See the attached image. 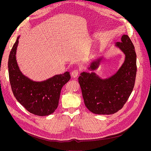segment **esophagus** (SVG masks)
Segmentation results:
<instances>
[{
  "label": "esophagus",
  "instance_id": "esophagus-1",
  "mask_svg": "<svg viewBox=\"0 0 151 151\" xmlns=\"http://www.w3.org/2000/svg\"><path fill=\"white\" fill-rule=\"evenodd\" d=\"M78 75V70H73L72 72H71V76H72L73 78H76Z\"/></svg>",
  "mask_w": 151,
  "mask_h": 151
}]
</instances>
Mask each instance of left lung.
I'll return each instance as SVG.
<instances>
[{
    "label": "left lung",
    "instance_id": "left-lung-1",
    "mask_svg": "<svg viewBox=\"0 0 151 151\" xmlns=\"http://www.w3.org/2000/svg\"><path fill=\"white\" fill-rule=\"evenodd\" d=\"M125 55L119 70L112 76L102 78L96 72L81 73L78 78L86 106L96 114H113L120 110L134 88L137 75V54L127 35H123L121 42L114 44ZM102 56L92 59L88 69L99 68Z\"/></svg>",
    "mask_w": 151,
    "mask_h": 151
}]
</instances>
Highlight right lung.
Segmentation results:
<instances>
[{"label": "right lung", "instance_id": "obj_1", "mask_svg": "<svg viewBox=\"0 0 151 151\" xmlns=\"http://www.w3.org/2000/svg\"><path fill=\"white\" fill-rule=\"evenodd\" d=\"M19 37L13 46L8 62L13 95L30 113L40 116L50 115L58 106L62 88L70 80V72L55 75L42 81H33L22 74L16 58Z\"/></svg>", "mask_w": 151, "mask_h": 151}]
</instances>
